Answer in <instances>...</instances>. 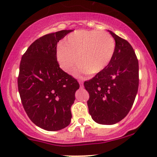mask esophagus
Segmentation results:
<instances>
[{"instance_id":"1","label":"esophagus","mask_w":157,"mask_h":157,"mask_svg":"<svg viewBox=\"0 0 157 157\" xmlns=\"http://www.w3.org/2000/svg\"><path fill=\"white\" fill-rule=\"evenodd\" d=\"M78 82H79V84H80V87L81 88H83V81H81V80H79Z\"/></svg>"}]
</instances>
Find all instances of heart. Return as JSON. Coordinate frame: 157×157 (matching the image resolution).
<instances>
[{
    "mask_svg": "<svg viewBox=\"0 0 157 157\" xmlns=\"http://www.w3.org/2000/svg\"><path fill=\"white\" fill-rule=\"evenodd\" d=\"M115 48L114 39L106 32L80 30L69 34L64 45L58 47L56 58L60 67L66 73L73 71L79 60L81 65L74 74L81 77L104 71L110 63Z\"/></svg>",
    "mask_w": 157,
    "mask_h": 157,
    "instance_id": "obj_1",
    "label": "heart"
}]
</instances>
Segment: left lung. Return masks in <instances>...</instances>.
Returning a JSON list of instances; mask_svg holds the SVG:
<instances>
[{"mask_svg": "<svg viewBox=\"0 0 157 157\" xmlns=\"http://www.w3.org/2000/svg\"><path fill=\"white\" fill-rule=\"evenodd\" d=\"M109 31L116 43L112 59L104 71L84 82L90 115L104 125L117 124L128 114L139 87V62L134 49L127 40Z\"/></svg>", "mask_w": 157, "mask_h": 157, "instance_id": "8db88e82", "label": "left lung"}]
</instances>
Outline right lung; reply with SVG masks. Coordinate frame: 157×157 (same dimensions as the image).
Returning <instances> with one entry per match:
<instances>
[{"label": "right lung", "mask_w": 157, "mask_h": 157, "mask_svg": "<svg viewBox=\"0 0 157 157\" xmlns=\"http://www.w3.org/2000/svg\"><path fill=\"white\" fill-rule=\"evenodd\" d=\"M73 31L63 30L36 40L21 58L18 87L28 117L38 127L59 131L68 126L79 89L76 79L59 67L57 44Z\"/></svg>", "instance_id": "right-lung-1"}]
</instances>
